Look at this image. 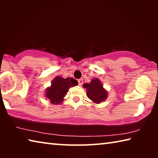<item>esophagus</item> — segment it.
I'll use <instances>...</instances> for the list:
<instances>
[{
	"label": "esophagus",
	"instance_id": "34e87169",
	"mask_svg": "<svg viewBox=\"0 0 158 158\" xmlns=\"http://www.w3.org/2000/svg\"><path fill=\"white\" fill-rule=\"evenodd\" d=\"M83 82H84V81H83L82 79H80L78 80V84H79V85H81L83 84Z\"/></svg>",
	"mask_w": 158,
	"mask_h": 158
}]
</instances>
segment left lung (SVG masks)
<instances>
[{
  "instance_id": "obj_1",
  "label": "left lung",
  "mask_w": 158,
  "mask_h": 158,
  "mask_svg": "<svg viewBox=\"0 0 158 158\" xmlns=\"http://www.w3.org/2000/svg\"><path fill=\"white\" fill-rule=\"evenodd\" d=\"M83 87L86 89L87 97L93 102L100 103L107 98V92L98 79H93L89 84H84Z\"/></svg>"
}]
</instances>
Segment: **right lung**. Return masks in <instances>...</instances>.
<instances>
[{"label":"right lung","instance_id":"1","mask_svg":"<svg viewBox=\"0 0 158 158\" xmlns=\"http://www.w3.org/2000/svg\"><path fill=\"white\" fill-rule=\"evenodd\" d=\"M77 84L78 81L73 78L68 77L63 79L57 76L53 79L51 86L47 88L45 96L53 105H58L63 101V98L67 94L69 88L75 86Z\"/></svg>","mask_w":158,"mask_h":158}]
</instances>
